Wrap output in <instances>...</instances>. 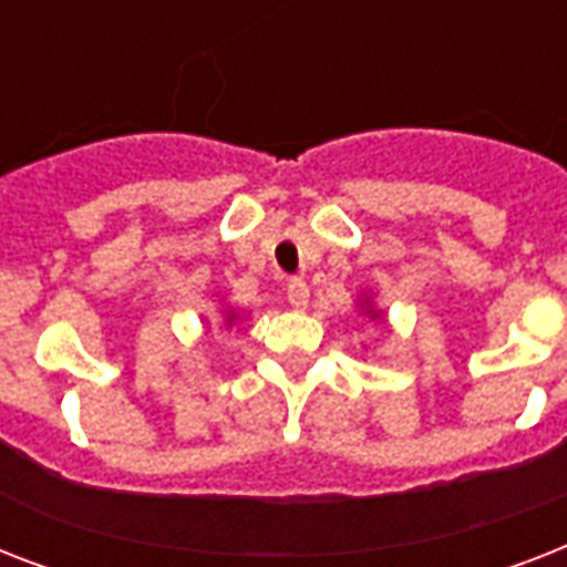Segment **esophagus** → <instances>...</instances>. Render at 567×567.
I'll use <instances>...</instances> for the list:
<instances>
[{
  "mask_svg": "<svg viewBox=\"0 0 567 567\" xmlns=\"http://www.w3.org/2000/svg\"><path fill=\"white\" fill-rule=\"evenodd\" d=\"M288 302H291L297 311L306 309V306H309V285L302 282V279H291V282H288Z\"/></svg>",
  "mask_w": 567,
  "mask_h": 567,
  "instance_id": "34e87169",
  "label": "esophagus"
}]
</instances>
